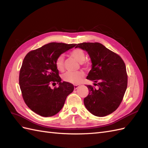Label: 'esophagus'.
I'll return each instance as SVG.
<instances>
[{
  "label": "esophagus",
  "mask_w": 148,
  "mask_h": 148,
  "mask_svg": "<svg viewBox=\"0 0 148 148\" xmlns=\"http://www.w3.org/2000/svg\"><path fill=\"white\" fill-rule=\"evenodd\" d=\"M79 86H80L79 84H75V85H74V88H75V89H77V88H78L79 87Z\"/></svg>",
  "instance_id": "esophagus-1"
}]
</instances>
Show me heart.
<instances>
[{
    "label": "heart",
    "mask_w": 148,
    "mask_h": 148,
    "mask_svg": "<svg viewBox=\"0 0 148 148\" xmlns=\"http://www.w3.org/2000/svg\"><path fill=\"white\" fill-rule=\"evenodd\" d=\"M70 55L78 62L82 63L85 60V53L82 49H75L70 52ZM56 69L62 71L64 70V57L63 56H60L57 58L55 62ZM84 74L81 71H67L62 75V79L64 81L72 84H78L82 81Z\"/></svg>",
    "instance_id": "heart-1"
}]
</instances>
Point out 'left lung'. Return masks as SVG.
Here are the masks:
<instances>
[{
	"label": "left lung",
	"instance_id": "obj_1",
	"mask_svg": "<svg viewBox=\"0 0 148 148\" xmlns=\"http://www.w3.org/2000/svg\"><path fill=\"white\" fill-rule=\"evenodd\" d=\"M88 52L92 69L86 79L96 83L98 89L87 85L88 95L84 104L89 112L97 117H104L117 109L126 91L128 76L123 60L117 53L99 42H83L75 48Z\"/></svg>",
	"mask_w": 148,
	"mask_h": 148
}]
</instances>
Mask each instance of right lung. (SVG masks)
Wrapping results in <instances>:
<instances>
[{
	"mask_svg": "<svg viewBox=\"0 0 148 148\" xmlns=\"http://www.w3.org/2000/svg\"><path fill=\"white\" fill-rule=\"evenodd\" d=\"M76 44L51 42L29 52L25 57L19 75L20 87L25 104L42 117H51L63 107L74 86L61 82L55 62L62 53ZM59 83L53 88L52 85Z\"/></svg>",
	"mask_w": 148,
	"mask_h": 148,
	"instance_id": "1",
	"label": "right lung"
}]
</instances>
